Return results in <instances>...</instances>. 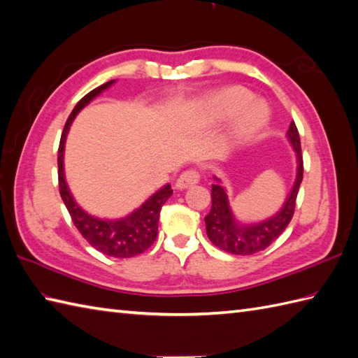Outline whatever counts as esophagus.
Returning <instances> with one entry per match:
<instances>
[{
	"instance_id": "esophagus-1",
	"label": "esophagus",
	"mask_w": 358,
	"mask_h": 358,
	"mask_svg": "<svg viewBox=\"0 0 358 358\" xmlns=\"http://www.w3.org/2000/svg\"><path fill=\"white\" fill-rule=\"evenodd\" d=\"M200 178H201V175H200L199 171L189 169V171H185L183 173L180 175L178 180H177V183H175V186H177L178 189H186L189 186H194V185L199 183Z\"/></svg>"
}]
</instances>
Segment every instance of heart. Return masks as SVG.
I'll use <instances>...</instances> for the list:
<instances>
[{
    "mask_svg": "<svg viewBox=\"0 0 358 358\" xmlns=\"http://www.w3.org/2000/svg\"><path fill=\"white\" fill-rule=\"evenodd\" d=\"M250 100H252V96H250L246 89L234 86L226 87L212 95L208 101V108L212 113H215V115L224 117L240 110L245 105L250 103ZM266 118H268V112H266L263 106L257 103L247 106L245 110H241L238 115L234 118V136H238L240 138V136L250 135L264 123Z\"/></svg>",
    "mask_w": 358,
    "mask_h": 358,
    "instance_id": "heart-1",
    "label": "heart"
}]
</instances>
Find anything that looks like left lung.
I'll return each instance as SVG.
<instances>
[{"mask_svg": "<svg viewBox=\"0 0 358 358\" xmlns=\"http://www.w3.org/2000/svg\"><path fill=\"white\" fill-rule=\"evenodd\" d=\"M287 138L292 143L296 152V180L289 194L285 206L281 208L277 215L258 224H238L235 223L232 212L227 203V195L224 189L220 185H212V208L209 214L204 217L206 222V232L209 240L214 245L224 250V252L235 255H252L264 250L275 241L283 231L291 223L295 210L296 194L303 180V155L300 146L299 129L292 121L287 131Z\"/></svg>", "mask_w": 358, "mask_h": 358, "instance_id": "8db88e82", "label": "left lung"}]
</instances>
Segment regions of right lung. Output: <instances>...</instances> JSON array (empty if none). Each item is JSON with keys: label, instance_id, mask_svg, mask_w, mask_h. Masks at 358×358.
Here are the masks:
<instances>
[{"label": "right lung", "instance_id": "add662e5", "mask_svg": "<svg viewBox=\"0 0 358 358\" xmlns=\"http://www.w3.org/2000/svg\"><path fill=\"white\" fill-rule=\"evenodd\" d=\"M112 83L113 80L104 83V85L98 86L94 90H90L87 95L83 96L77 103V106H75L73 110L71 112L69 118H67L58 148V186L59 195H62L66 208L69 210L75 227H77L83 237L87 240L90 246L100 250L101 254L113 258H131L144 252V250L149 249L152 246V243L155 241L158 234L159 210H162L163 204L172 195L171 186L166 185L163 189H159V191L152 195L146 203L141 204L140 209H136L126 218L100 220L92 215H87L86 212L75 203L69 189H67L63 169L64 141L73 118L77 117V113L85 108L90 100H94L98 94H101L104 89H108Z\"/></svg>", "mask_w": 358, "mask_h": 358}]
</instances>
